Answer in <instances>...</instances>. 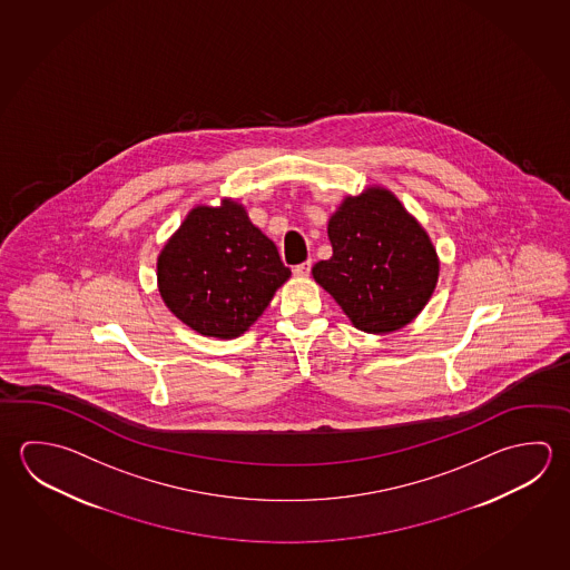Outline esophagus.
<instances>
[{"label": "esophagus", "instance_id": "1", "mask_svg": "<svg viewBox=\"0 0 570 570\" xmlns=\"http://www.w3.org/2000/svg\"><path fill=\"white\" fill-rule=\"evenodd\" d=\"M292 272H294V276L306 278V276H309V272H312V262H302L298 266H294Z\"/></svg>", "mask_w": 570, "mask_h": 570}]
</instances>
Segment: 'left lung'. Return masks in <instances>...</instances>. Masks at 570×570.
I'll use <instances>...</instances> for the list:
<instances>
[{
	"label": "left lung",
	"instance_id": "obj_1",
	"mask_svg": "<svg viewBox=\"0 0 570 570\" xmlns=\"http://www.w3.org/2000/svg\"><path fill=\"white\" fill-rule=\"evenodd\" d=\"M328 238L334 254L312 274L356 328L394 332L424 308L439 281L436 250L389 190L346 198Z\"/></svg>",
	"mask_w": 570,
	"mask_h": 570
}]
</instances>
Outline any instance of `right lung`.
<instances>
[{"label": "right lung", "mask_w": 570, "mask_h": 570, "mask_svg": "<svg viewBox=\"0 0 570 570\" xmlns=\"http://www.w3.org/2000/svg\"><path fill=\"white\" fill-rule=\"evenodd\" d=\"M289 278L278 248L236 202L198 206L158 258L166 306L204 336L236 338Z\"/></svg>", "instance_id": "obj_1"}]
</instances>
